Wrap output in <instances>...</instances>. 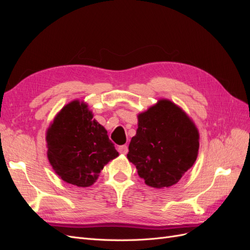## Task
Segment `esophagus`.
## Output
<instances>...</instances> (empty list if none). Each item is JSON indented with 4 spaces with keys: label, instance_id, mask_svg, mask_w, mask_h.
Here are the masks:
<instances>
[{
    "label": "esophagus",
    "instance_id": "esophagus-1",
    "mask_svg": "<svg viewBox=\"0 0 250 250\" xmlns=\"http://www.w3.org/2000/svg\"><path fill=\"white\" fill-rule=\"evenodd\" d=\"M118 151L121 153V154H126L128 152V147L126 145H123V146H120L118 148Z\"/></svg>",
    "mask_w": 250,
    "mask_h": 250
}]
</instances>
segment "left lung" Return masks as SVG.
Here are the masks:
<instances>
[{
  "label": "left lung",
  "mask_w": 250,
  "mask_h": 250,
  "mask_svg": "<svg viewBox=\"0 0 250 250\" xmlns=\"http://www.w3.org/2000/svg\"><path fill=\"white\" fill-rule=\"evenodd\" d=\"M198 150L199 131L193 120L175 103L161 99L138 115L127 158L147 186L165 188L192 168Z\"/></svg>",
  "instance_id": "8db88e82"
}]
</instances>
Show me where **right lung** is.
I'll use <instances>...</instances> for the list:
<instances>
[{
    "label": "right lung",
    "instance_id": "1",
    "mask_svg": "<svg viewBox=\"0 0 250 250\" xmlns=\"http://www.w3.org/2000/svg\"><path fill=\"white\" fill-rule=\"evenodd\" d=\"M47 155L57 175L67 184L86 188L119 153L88 105L74 100L62 108L47 133Z\"/></svg>",
    "mask_w": 250,
    "mask_h": 250
}]
</instances>
